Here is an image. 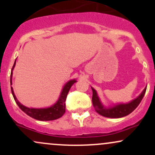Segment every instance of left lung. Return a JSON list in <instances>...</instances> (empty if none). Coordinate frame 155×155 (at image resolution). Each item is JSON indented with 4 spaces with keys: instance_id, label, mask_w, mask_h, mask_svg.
Segmentation results:
<instances>
[{
    "instance_id": "8db88e82",
    "label": "left lung",
    "mask_w": 155,
    "mask_h": 155,
    "mask_svg": "<svg viewBox=\"0 0 155 155\" xmlns=\"http://www.w3.org/2000/svg\"><path fill=\"white\" fill-rule=\"evenodd\" d=\"M91 88L92 90V101L95 111L101 116L108 117V118H121V117L130 114L138 107L147 90V87H145L141 93L130 102L127 103V104H116L113 106L106 107L101 101L100 97L97 95L96 90L92 87Z\"/></svg>"
}]
</instances>
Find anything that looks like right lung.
<instances>
[{
    "label": "right lung",
    "mask_w": 155,
    "mask_h": 155,
    "mask_svg": "<svg viewBox=\"0 0 155 155\" xmlns=\"http://www.w3.org/2000/svg\"><path fill=\"white\" fill-rule=\"evenodd\" d=\"M17 60V59H16ZM16 65V60L14 64L13 68L12 69V72H11V85L12 84V74H13V70L15 68ZM76 79H71L69 80L68 82L65 84L63 86L62 91L60 92V95L58 100L52 106H49V107L47 108H29L25 106L24 105L21 104L19 101L17 100V97L15 95L14 92L13 87H11L12 90V95H13L15 101L18 105V106L20 108V109L22 111H24L27 115L30 116L32 118L35 119V120H40V121H50V120H54L60 118L65 112V100H66L67 95L68 93L69 90H70L71 87L74 83L76 82Z\"/></svg>",
    "instance_id": "add662e5"
}]
</instances>
